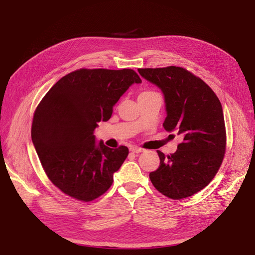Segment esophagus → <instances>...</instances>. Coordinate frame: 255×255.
I'll return each mask as SVG.
<instances>
[{"label": "esophagus", "instance_id": "34e87169", "mask_svg": "<svg viewBox=\"0 0 255 255\" xmlns=\"http://www.w3.org/2000/svg\"><path fill=\"white\" fill-rule=\"evenodd\" d=\"M129 150L132 151L133 153H140V152H142V151H143V149L139 148V146H132V148H130Z\"/></svg>", "mask_w": 255, "mask_h": 255}]
</instances>
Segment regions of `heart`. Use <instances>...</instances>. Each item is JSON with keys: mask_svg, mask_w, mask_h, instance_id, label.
<instances>
[{"mask_svg": "<svg viewBox=\"0 0 255 255\" xmlns=\"http://www.w3.org/2000/svg\"><path fill=\"white\" fill-rule=\"evenodd\" d=\"M150 95H155V92H154V91H150V90L142 91L141 94L139 95V98H140V97H145V96H150Z\"/></svg>", "mask_w": 255, "mask_h": 255, "instance_id": "1", "label": "heart"}]
</instances>
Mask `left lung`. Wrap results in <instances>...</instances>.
I'll use <instances>...</instances> for the list:
<instances>
[{
	"label": "left lung",
	"mask_w": 255,
	"mask_h": 255,
	"mask_svg": "<svg viewBox=\"0 0 255 255\" xmlns=\"http://www.w3.org/2000/svg\"><path fill=\"white\" fill-rule=\"evenodd\" d=\"M142 78L164 92V128L183 137L171 155L157 151L159 167L150 180L160 194L180 200L202 190L225 157L227 133L222 106L213 89L182 67L138 69Z\"/></svg>",
	"instance_id": "8db88e82"
}]
</instances>
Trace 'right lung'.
Wrapping results in <instances>:
<instances>
[{"label":"right lung","instance_id":"1","mask_svg":"<svg viewBox=\"0 0 255 255\" xmlns=\"http://www.w3.org/2000/svg\"><path fill=\"white\" fill-rule=\"evenodd\" d=\"M141 80L132 69H86L70 72L36 107L32 140L49 180L65 195L90 202L110 189L128 149L96 143L94 130L109 121L114 105Z\"/></svg>","mask_w":255,"mask_h":255}]
</instances>
